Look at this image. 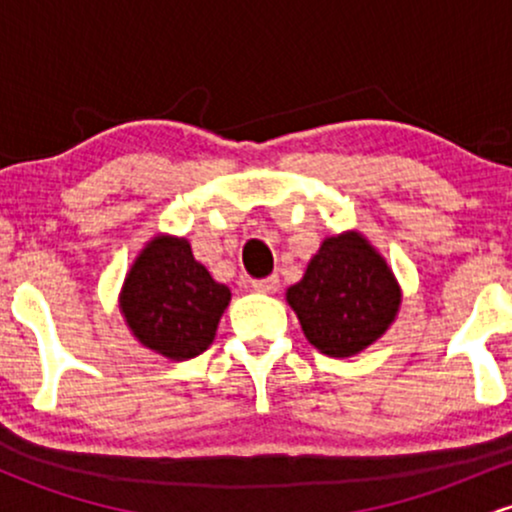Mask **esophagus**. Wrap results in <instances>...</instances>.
I'll list each match as a JSON object with an SVG mask.
<instances>
[{
    "label": "esophagus",
    "mask_w": 512,
    "mask_h": 512,
    "mask_svg": "<svg viewBox=\"0 0 512 512\" xmlns=\"http://www.w3.org/2000/svg\"><path fill=\"white\" fill-rule=\"evenodd\" d=\"M276 289H279V276H267V279L252 281V291L257 293H274Z\"/></svg>",
    "instance_id": "obj_1"
}]
</instances>
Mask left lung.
<instances>
[{"label": "left lung", "mask_w": 512, "mask_h": 512, "mask_svg": "<svg viewBox=\"0 0 512 512\" xmlns=\"http://www.w3.org/2000/svg\"><path fill=\"white\" fill-rule=\"evenodd\" d=\"M286 301L315 349L344 358L383 337L402 291L385 257L361 233L346 231L322 240Z\"/></svg>", "instance_id": "left-lung-1"}]
</instances>
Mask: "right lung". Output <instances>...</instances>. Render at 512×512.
Segmentation results:
<instances>
[{"mask_svg": "<svg viewBox=\"0 0 512 512\" xmlns=\"http://www.w3.org/2000/svg\"><path fill=\"white\" fill-rule=\"evenodd\" d=\"M228 303V286L211 279L185 238L173 236L146 243L120 293V310L134 337L170 361L207 351Z\"/></svg>", "mask_w": 512, "mask_h": 512, "instance_id": "1", "label": "right lung"}]
</instances>
